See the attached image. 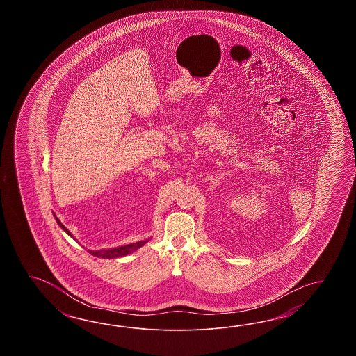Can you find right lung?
<instances>
[{"instance_id":"add662e5","label":"right lung","mask_w":356,"mask_h":356,"mask_svg":"<svg viewBox=\"0 0 356 356\" xmlns=\"http://www.w3.org/2000/svg\"><path fill=\"white\" fill-rule=\"evenodd\" d=\"M54 218H56V221H57V224L60 225V229L65 232V233H67L70 236H72L71 234V232L68 230L67 227H65L62 222H60V219L56 216L54 213ZM74 238V236H72ZM150 239H145V241H140V242L136 243H131V244H126V245H121V247H115V248H108V250H89L88 252L90 253L91 256H95V257L100 258H118V257H124V256H129L131 254L132 252H135V250H138V248H141L143 245H145L146 243L149 242Z\"/></svg>"}]
</instances>
